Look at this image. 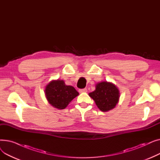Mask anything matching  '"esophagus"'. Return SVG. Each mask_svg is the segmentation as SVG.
I'll list each match as a JSON object with an SVG mask.
<instances>
[{
  "mask_svg": "<svg viewBox=\"0 0 160 160\" xmlns=\"http://www.w3.org/2000/svg\"><path fill=\"white\" fill-rule=\"evenodd\" d=\"M88 91V89L86 88H84V89H79V92L80 93H86V92Z\"/></svg>",
  "mask_w": 160,
  "mask_h": 160,
  "instance_id": "esophagus-1",
  "label": "esophagus"
}]
</instances>
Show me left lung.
Instances as JSON below:
<instances>
[{"instance_id":"left-lung-1","label":"left lung","mask_w":160,"mask_h":160,"mask_svg":"<svg viewBox=\"0 0 160 160\" xmlns=\"http://www.w3.org/2000/svg\"><path fill=\"white\" fill-rule=\"evenodd\" d=\"M96 105L102 112H106L115 108L119 102V89L112 82L103 81L96 84L95 90L89 93Z\"/></svg>"}]
</instances>
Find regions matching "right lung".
I'll use <instances>...</instances> for the list:
<instances>
[{"label":"right lung","instance_id":"obj_1","mask_svg":"<svg viewBox=\"0 0 160 160\" xmlns=\"http://www.w3.org/2000/svg\"><path fill=\"white\" fill-rule=\"evenodd\" d=\"M45 93L49 104L59 110L65 109L79 95L74 87L65 85L62 80L50 82L45 87Z\"/></svg>","mask_w":160,"mask_h":160}]
</instances>
